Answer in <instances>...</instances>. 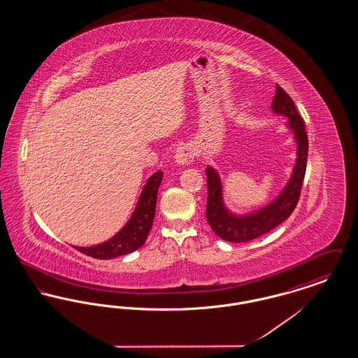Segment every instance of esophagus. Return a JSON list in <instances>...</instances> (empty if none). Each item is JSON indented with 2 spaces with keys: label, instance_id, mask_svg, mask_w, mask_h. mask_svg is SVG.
<instances>
[{
  "label": "esophagus",
  "instance_id": "esophagus-1",
  "mask_svg": "<svg viewBox=\"0 0 358 358\" xmlns=\"http://www.w3.org/2000/svg\"><path fill=\"white\" fill-rule=\"evenodd\" d=\"M193 158H194V150L189 145L180 146L174 154V159L178 165H189L190 162H193Z\"/></svg>",
  "mask_w": 358,
  "mask_h": 358
}]
</instances>
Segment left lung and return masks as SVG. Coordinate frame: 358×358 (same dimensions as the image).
Returning a JSON list of instances; mask_svg holds the SVG:
<instances>
[{"instance_id":"obj_1","label":"left lung","mask_w":358,"mask_h":358,"mask_svg":"<svg viewBox=\"0 0 358 358\" xmlns=\"http://www.w3.org/2000/svg\"><path fill=\"white\" fill-rule=\"evenodd\" d=\"M271 108L275 114L289 118L287 127L294 133L296 142V161L292 174L287 185L273 203L250 215L238 216L228 210V208L224 204L222 180L219 177V173L212 166H208L205 171L208 177V201L205 213L210 228L222 240L231 243H245L259 238L285 222L298 204L306 173L308 153V139L305 130V122L301 118L289 94L280 85H276Z\"/></svg>"}]
</instances>
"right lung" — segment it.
<instances>
[{
	"label": "right lung",
	"mask_w": 358,
	"mask_h": 358,
	"mask_svg": "<svg viewBox=\"0 0 358 358\" xmlns=\"http://www.w3.org/2000/svg\"><path fill=\"white\" fill-rule=\"evenodd\" d=\"M162 177L164 173L159 171L154 173L148 180V182L142 189V193L139 196V200L136 203V209L130 220L126 222V225L115 236L98 245L75 248L94 259H113L117 256L131 254L139 247H142L153 225L157 193L158 187L161 185Z\"/></svg>",
	"instance_id": "right-lung-1"
}]
</instances>
